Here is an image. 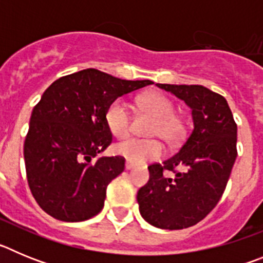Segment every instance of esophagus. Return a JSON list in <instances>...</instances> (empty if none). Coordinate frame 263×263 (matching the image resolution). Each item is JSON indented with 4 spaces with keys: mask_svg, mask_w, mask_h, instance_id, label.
I'll list each match as a JSON object with an SVG mask.
<instances>
[{
    "mask_svg": "<svg viewBox=\"0 0 263 263\" xmlns=\"http://www.w3.org/2000/svg\"><path fill=\"white\" fill-rule=\"evenodd\" d=\"M133 167H134V164L132 163V162H129V160H127L126 163H125V168H126V170H132Z\"/></svg>",
    "mask_w": 263,
    "mask_h": 263,
    "instance_id": "obj_1",
    "label": "esophagus"
}]
</instances>
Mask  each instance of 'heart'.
Returning a JSON list of instances; mask_svg holds the SVG:
<instances>
[{
  "mask_svg": "<svg viewBox=\"0 0 263 263\" xmlns=\"http://www.w3.org/2000/svg\"><path fill=\"white\" fill-rule=\"evenodd\" d=\"M137 104L143 111L154 116L148 133L159 136L170 145H175L184 137L185 126L175 115V105L166 95L153 90L137 97ZM105 122L110 133L118 139L129 136L132 116L127 104L122 99H116L106 108ZM116 154L132 163L141 164L147 160H157L164 154V146L155 138H130L115 146Z\"/></svg>",
  "mask_w": 263,
  "mask_h": 263,
  "instance_id": "b5f03b06",
  "label": "heart"
}]
</instances>
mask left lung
<instances>
[{
    "mask_svg": "<svg viewBox=\"0 0 263 263\" xmlns=\"http://www.w3.org/2000/svg\"><path fill=\"white\" fill-rule=\"evenodd\" d=\"M157 85L184 100L194 129L175 155L148 166L137 201L148 224L176 231L201 221L221 199L237 158V124L227 100L203 85Z\"/></svg>",
    "mask_w": 263,
    "mask_h": 263,
    "instance_id": "obj_1",
    "label": "left lung"
}]
</instances>
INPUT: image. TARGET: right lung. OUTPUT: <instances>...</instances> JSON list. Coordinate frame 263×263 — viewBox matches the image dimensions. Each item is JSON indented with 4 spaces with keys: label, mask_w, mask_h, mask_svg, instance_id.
<instances>
[{
    "label": "right lung",
    "mask_w": 263,
    "mask_h": 263,
    "mask_svg": "<svg viewBox=\"0 0 263 263\" xmlns=\"http://www.w3.org/2000/svg\"><path fill=\"white\" fill-rule=\"evenodd\" d=\"M150 84L88 68L45 90L32 109L23 155L30 191L46 213L76 222L103 210L106 187L125 170V158L100 157L111 143L106 108Z\"/></svg>",
    "instance_id": "right-lung-1"
}]
</instances>
